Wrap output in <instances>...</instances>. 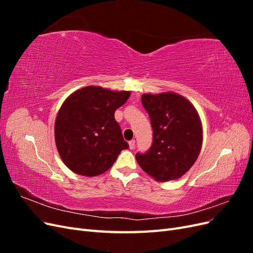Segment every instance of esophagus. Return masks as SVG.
I'll return each mask as SVG.
<instances>
[{
	"label": "esophagus",
	"instance_id": "obj_1",
	"mask_svg": "<svg viewBox=\"0 0 253 253\" xmlns=\"http://www.w3.org/2000/svg\"><path fill=\"white\" fill-rule=\"evenodd\" d=\"M128 147H129V149L133 150V149L135 148V140H131V141H128Z\"/></svg>",
	"mask_w": 253,
	"mask_h": 253
}]
</instances>
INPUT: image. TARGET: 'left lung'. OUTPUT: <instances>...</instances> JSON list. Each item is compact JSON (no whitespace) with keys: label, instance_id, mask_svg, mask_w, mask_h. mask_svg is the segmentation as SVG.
Masks as SVG:
<instances>
[{"label":"left lung","instance_id":"8db88e82","mask_svg":"<svg viewBox=\"0 0 253 253\" xmlns=\"http://www.w3.org/2000/svg\"><path fill=\"white\" fill-rule=\"evenodd\" d=\"M141 102L153 128L147 153H137L141 169L158 181L179 178L194 165L203 143V126L194 106L172 91L143 94Z\"/></svg>","mask_w":253,"mask_h":253}]
</instances>
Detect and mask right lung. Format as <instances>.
Instances as JSON below:
<instances>
[{
	"mask_svg": "<svg viewBox=\"0 0 253 253\" xmlns=\"http://www.w3.org/2000/svg\"><path fill=\"white\" fill-rule=\"evenodd\" d=\"M129 95L126 90L85 86L66 98L56 118L55 139L68 169L89 177L100 175L128 148L114 114Z\"/></svg>",
	"mask_w": 253,
	"mask_h": 253,
	"instance_id": "obj_1",
	"label": "right lung"
}]
</instances>
